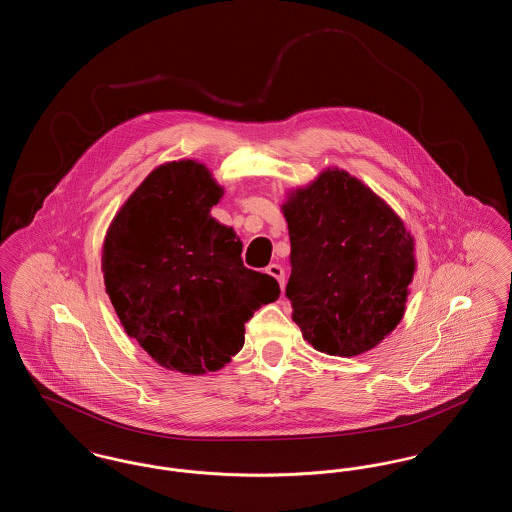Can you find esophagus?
Wrapping results in <instances>:
<instances>
[{
	"label": "esophagus",
	"instance_id": "34e87169",
	"mask_svg": "<svg viewBox=\"0 0 512 512\" xmlns=\"http://www.w3.org/2000/svg\"><path fill=\"white\" fill-rule=\"evenodd\" d=\"M267 272L270 276H274V278L278 280L280 288L284 290V268L280 267V265H276V263H272V265H268Z\"/></svg>",
	"mask_w": 512,
	"mask_h": 512
}]
</instances>
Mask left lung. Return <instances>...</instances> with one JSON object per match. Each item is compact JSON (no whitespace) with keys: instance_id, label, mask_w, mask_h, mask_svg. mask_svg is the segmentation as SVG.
<instances>
[{"instance_id":"left-lung-1","label":"left lung","mask_w":512,"mask_h":512,"mask_svg":"<svg viewBox=\"0 0 512 512\" xmlns=\"http://www.w3.org/2000/svg\"><path fill=\"white\" fill-rule=\"evenodd\" d=\"M293 322L317 351L355 357L399 324L413 282L414 242L390 205L349 172L324 171L282 205Z\"/></svg>"}]
</instances>
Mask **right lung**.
Instances as JSON below:
<instances>
[{"instance_id": "right-lung-1", "label": "right lung", "mask_w": 512, "mask_h": 512, "mask_svg": "<svg viewBox=\"0 0 512 512\" xmlns=\"http://www.w3.org/2000/svg\"><path fill=\"white\" fill-rule=\"evenodd\" d=\"M222 188L205 165L157 167L111 222L101 270L124 332L184 374L215 372L244 347L245 322L278 282L244 267L236 232L211 217Z\"/></svg>"}]
</instances>
